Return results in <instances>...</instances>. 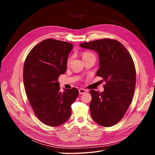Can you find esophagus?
Returning <instances> with one entry per match:
<instances>
[{"mask_svg": "<svg viewBox=\"0 0 155 155\" xmlns=\"http://www.w3.org/2000/svg\"><path fill=\"white\" fill-rule=\"evenodd\" d=\"M78 91H79L80 94H83L86 92V90L83 89V88H80V89L78 90Z\"/></svg>", "mask_w": 155, "mask_h": 155, "instance_id": "esophagus-1", "label": "esophagus"}]
</instances>
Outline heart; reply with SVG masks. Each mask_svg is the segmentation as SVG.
Segmentation results:
<instances>
[{
    "label": "heart",
    "instance_id": "obj_1",
    "mask_svg": "<svg viewBox=\"0 0 155 155\" xmlns=\"http://www.w3.org/2000/svg\"><path fill=\"white\" fill-rule=\"evenodd\" d=\"M92 54H92L91 53H89V52H83V53H82V56H83V58H86V57H87V56H89L92 55ZM71 60H72V58H71V57H70V58H68V61H67L68 64H69L71 62Z\"/></svg>",
    "mask_w": 155,
    "mask_h": 155
}]
</instances>
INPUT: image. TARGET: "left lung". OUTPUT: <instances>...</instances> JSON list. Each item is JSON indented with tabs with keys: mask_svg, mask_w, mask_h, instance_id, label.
Returning <instances> with one entry per match:
<instances>
[{
	"mask_svg": "<svg viewBox=\"0 0 155 155\" xmlns=\"http://www.w3.org/2000/svg\"><path fill=\"white\" fill-rule=\"evenodd\" d=\"M80 46L97 53L99 68L96 75L105 82L104 92L90 91L91 117L102 126H112L124 117L134 96L136 82L134 61L126 48L114 39L84 42Z\"/></svg>",
	"mask_w": 155,
	"mask_h": 155,
	"instance_id": "8db88e82",
	"label": "left lung"
}]
</instances>
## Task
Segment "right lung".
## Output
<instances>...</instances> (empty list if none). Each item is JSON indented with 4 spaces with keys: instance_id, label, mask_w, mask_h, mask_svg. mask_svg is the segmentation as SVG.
<instances>
[{
    "instance_id": "right-lung-1",
    "label": "right lung",
    "mask_w": 155,
    "mask_h": 155,
    "mask_svg": "<svg viewBox=\"0 0 155 155\" xmlns=\"http://www.w3.org/2000/svg\"><path fill=\"white\" fill-rule=\"evenodd\" d=\"M71 43L52 38L41 41L28 54L24 64L23 81L30 105L37 118L55 127L67 121L71 105L78 96L75 87L60 91L59 77L67 70Z\"/></svg>"
}]
</instances>
